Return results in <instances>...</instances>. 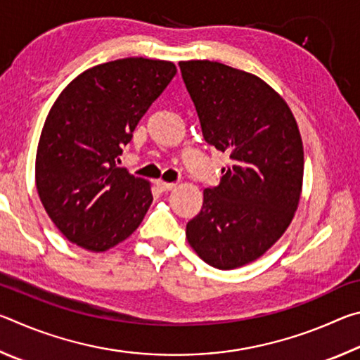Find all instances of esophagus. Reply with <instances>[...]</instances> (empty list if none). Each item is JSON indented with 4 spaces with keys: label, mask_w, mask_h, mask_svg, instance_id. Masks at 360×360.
I'll return each mask as SVG.
<instances>
[{
    "label": "esophagus",
    "mask_w": 360,
    "mask_h": 360,
    "mask_svg": "<svg viewBox=\"0 0 360 360\" xmlns=\"http://www.w3.org/2000/svg\"><path fill=\"white\" fill-rule=\"evenodd\" d=\"M176 184L174 182H165V181H157V187L160 188V191H163V192H168V191H172V188L174 187Z\"/></svg>",
    "instance_id": "1"
}]
</instances>
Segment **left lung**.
Returning a JSON list of instances; mask_svg holds the SVG:
<instances>
[{"label": "left lung", "mask_w": 360, "mask_h": 360, "mask_svg": "<svg viewBox=\"0 0 360 360\" xmlns=\"http://www.w3.org/2000/svg\"><path fill=\"white\" fill-rule=\"evenodd\" d=\"M205 141L227 152L217 187L186 236L219 270L259 259L289 227L303 181V144L281 96L257 76L210 60L179 62Z\"/></svg>", "instance_id": "left-lung-1"}]
</instances>
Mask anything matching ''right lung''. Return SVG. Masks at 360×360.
<instances>
[{
	"label": "right lung",
	"mask_w": 360,
	"mask_h": 360,
	"mask_svg": "<svg viewBox=\"0 0 360 360\" xmlns=\"http://www.w3.org/2000/svg\"><path fill=\"white\" fill-rule=\"evenodd\" d=\"M174 75L163 60H114L72 79L53 103L36 154V188L71 243L101 252L141 224L152 203L149 182L117 163Z\"/></svg>",
	"instance_id": "right-lung-1"
}]
</instances>
